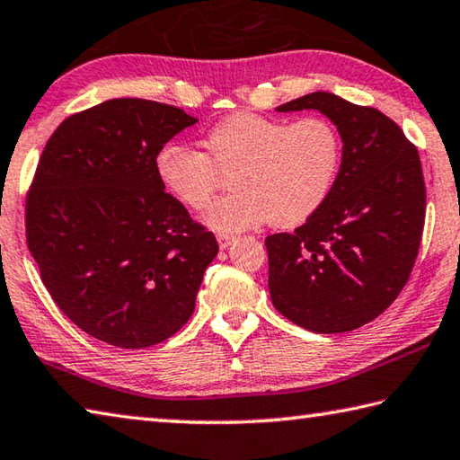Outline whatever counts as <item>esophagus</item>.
<instances>
[{
    "instance_id": "obj_1",
    "label": "esophagus",
    "mask_w": 460,
    "mask_h": 460,
    "mask_svg": "<svg viewBox=\"0 0 460 460\" xmlns=\"http://www.w3.org/2000/svg\"><path fill=\"white\" fill-rule=\"evenodd\" d=\"M233 239H235V235H229V233H219V235H217L221 249H227L233 243Z\"/></svg>"
}]
</instances>
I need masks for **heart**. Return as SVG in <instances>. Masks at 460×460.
Masks as SVG:
<instances>
[{
    "label": "heart",
    "mask_w": 460,
    "mask_h": 460,
    "mask_svg": "<svg viewBox=\"0 0 460 460\" xmlns=\"http://www.w3.org/2000/svg\"><path fill=\"white\" fill-rule=\"evenodd\" d=\"M207 150L171 143L156 155L163 185L189 207L203 208L231 172L233 193L207 207L203 221L221 233L270 219L294 227L328 199L341 164V137L323 116L288 120L237 112L208 130Z\"/></svg>",
    "instance_id": "1"
}]
</instances>
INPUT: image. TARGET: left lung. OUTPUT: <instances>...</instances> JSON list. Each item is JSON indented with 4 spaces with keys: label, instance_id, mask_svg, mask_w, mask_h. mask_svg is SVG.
<instances>
[{
    "label": "left lung",
    "instance_id": "obj_1",
    "mask_svg": "<svg viewBox=\"0 0 460 460\" xmlns=\"http://www.w3.org/2000/svg\"><path fill=\"white\" fill-rule=\"evenodd\" d=\"M320 111L341 137L328 199L294 233L265 239L270 296L281 315L317 333L372 322L406 286L419 255L427 189L419 150L370 106L312 92L278 112Z\"/></svg>",
    "mask_w": 460,
    "mask_h": 460
}]
</instances>
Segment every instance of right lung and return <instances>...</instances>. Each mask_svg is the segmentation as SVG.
<instances>
[{"label": "right lung", "instance_id": "right-lung-1", "mask_svg": "<svg viewBox=\"0 0 460 460\" xmlns=\"http://www.w3.org/2000/svg\"><path fill=\"white\" fill-rule=\"evenodd\" d=\"M197 119L177 106L114 98L49 137L26 199V237L41 281L82 332L140 349L195 312L219 245L164 193L156 155Z\"/></svg>", "mask_w": 460, "mask_h": 460}]
</instances>
